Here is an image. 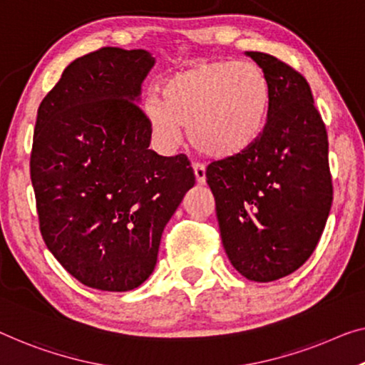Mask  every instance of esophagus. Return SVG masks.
<instances>
[{
  "mask_svg": "<svg viewBox=\"0 0 365 365\" xmlns=\"http://www.w3.org/2000/svg\"><path fill=\"white\" fill-rule=\"evenodd\" d=\"M193 172H195V177H197V182L198 185H205L206 183V170H205V165L203 164H193Z\"/></svg>",
  "mask_w": 365,
  "mask_h": 365,
  "instance_id": "34e87169",
  "label": "esophagus"
}]
</instances>
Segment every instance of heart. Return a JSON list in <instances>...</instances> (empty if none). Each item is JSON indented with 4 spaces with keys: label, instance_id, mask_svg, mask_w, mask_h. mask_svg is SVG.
<instances>
[{
    "label": "heart",
    "instance_id": "heart-1",
    "mask_svg": "<svg viewBox=\"0 0 365 365\" xmlns=\"http://www.w3.org/2000/svg\"><path fill=\"white\" fill-rule=\"evenodd\" d=\"M270 110V83L257 63H198L165 81L162 98L152 95L144 111L154 138L175 148L182 128L201 154L226 159L260 138Z\"/></svg>",
    "mask_w": 365,
    "mask_h": 365
}]
</instances>
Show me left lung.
<instances>
[{
    "mask_svg": "<svg viewBox=\"0 0 365 365\" xmlns=\"http://www.w3.org/2000/svg\"><path fill=\"white\" fill-rule=\"evenodd\" d=\"M270 83L267 123L251 148L211 162L221 241L232 267L254 282L282 279L307 262L333 203L328 133L308 81L264 52H247Z\"/></svg>",
    "mask_w": 365,
    "mask_h": 365,
    "instance_id": "8db88e82",
    "label": "left lung"
}]
</instances>
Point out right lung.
<instances>
[{
    "label": "right lung",
    "instance_id": "obj_1",
    "mask_svg": "<svg viewBox=\"0 0 365 365\" xmlns=\"http://www.w3.org/2000/svg\"><path fill=\"white\" fill-rule=\"evenodd\" d=\"M143 48L101 47L77 58L43 98L31 150L41 235L86 287L134 290L157 262L164 227L195 185L187 155L149 149Z\"/></svg>",
    "mask_w": 365,
    "mask_h": 365
}]
</instances>
